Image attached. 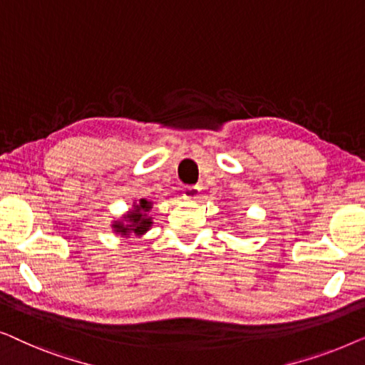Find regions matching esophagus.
<instances>
[{"label":"esophagus","instance_id":"1","mask_svg":"<svg viewBox=\"0 0 365 365\" xmlns=\"http://www.w3.org/2000/svg\"><path fill=\"white\" fill-rule=\"evenodd\" d=\"M199 196V187L197 186H186L182 191L184 199H196Z\"/></svg>","mask_w":365,"mask_h":365}]
</instances>
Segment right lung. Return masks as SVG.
I'll return each instance as SVG.
<instances>
[{
    "label": "right lung",
    "mask_w": 365,
    "mask_h": 365,
    "mask_svg": "<svg viewBox=\"0 0 365 365\" xmlns=\"http://www.w3.org/2000/svg\"><path fill=\"white\" fill-rule=\"evenodd\" d=\"M149 209H151V202L146 201V199H141L136 206V209L124 217L128 224L116 222L113 227L116 229V232H121V234L134 232L136 236H141V234L146 232L149 226H151V217H146V214H143V212L149 211Z\"/></svg>",
    "instance_id": "add662e5"
}]
</instances>
